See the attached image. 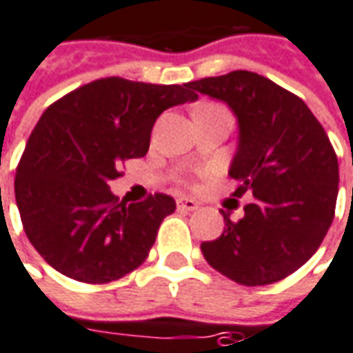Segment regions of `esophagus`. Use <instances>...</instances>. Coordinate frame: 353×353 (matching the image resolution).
I'll return each instance as SVG.
<instances>
[{"mask_svg":"<svg viewBox=\"0 0 353 353\" xmlns=\"http://www.w3.org/2000/svg\"><path fill=\"white\" fill-rule=\"evenodd\" d=\"M196 208H199V202L193 201V199H189V196H179L177 199V210L193 212Z\"/></svg>","mask_w":353,"mask_h":353,"instance_id":"esophagus-1","label":"esophagus"}]
</instances>
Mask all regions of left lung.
<instances>
[{"instance_id":"8db88e82","label":"left lung","mask_w":353,"mask_h":353,"mask_svg":"<svg viewBox=\"0 0 353 353\" xmlns=\"http://www.w3.org/2000/svg\"><path fill=\"white\" fill-rule=\"evenodd\" d=\"M187 85L235 112L233 196H254L243 219L223 212V233L201 245L206 262L246 287L285 279L314 256L334 218L339 160L329 137L304 101L260 74L233 70Z\"/></svg>"}]
</instances>
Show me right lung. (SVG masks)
Returning a JSON list of instances; mask_svg holds the SVG:
<instances>
[{"instance_id":"add662e5","label":"right lung","mask_w":353,"mask_h":353,"mask_svg":"<svg viewBox=\"0 0 353 353\" xmlns=\"http://www.w3.org/2000/svg\"><path fill=\"white\" fill-rule=\"evenodd\" d=\"M196 99L189 85L110 76L80 85L46 108L26 141L14 199L32 246L59 273L103 285L137 270L162 219L176 210L164 193L118 202L108 181L149 151L152 125L174 105Z\"/></svg>"}]
</instances>
